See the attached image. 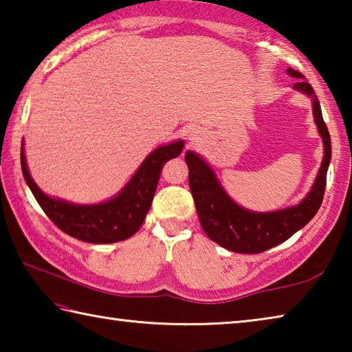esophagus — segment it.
I'll use <instances>...</instances> for the list:
<instances>
[{"mask_svg":"<svg viewBox=\"0 0 352 352\" xmlns=\"http://www.w3.org/2000/svg\"><path fill=\"white\" fill-rule=\"evenodd\" d=\"M201 132H200V130L199 129H190V132H189V140L190 141H192V142H197L199 140H200V135Z\"/></svg>","mask_w":352,"mask_h":352,"instance_id":"esophagus-1","label":"esophagus"}]
</instances>
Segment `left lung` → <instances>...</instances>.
Returning a JSON list of instances; mask_svg holds the SVG:
<instances>
[{
    "instance_id": "obj_1",
    "label": "left lung",
    "mask_w": 352,
    "mask_h": 352,
    "mask_svg": "<svg viewBox=\"0 0 352 352\" xmlns=\"http://www.w3.org/2000/svg\"><path fill=\"white\" fill-rule=\"evenodd\" d=\"M287 74L298 79L294 85L295 90L311 98L314 121L324 147L317 178L300 204L269 212L250 211L230 197L205 158L192 151L184 153V162L189 169V188L201 228L211 241L230 252L262 253L279 245L311 222L323 201L326 174L332 153L331 136L311 83L306 82V77L301 73L292 68H287Z\"/></svg>"
}]
</instances>
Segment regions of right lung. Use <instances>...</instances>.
I'll return each mask as SVG.
<instances>
[{
	"mask_svg": "<svg viewBox=\"0 0 352 352\" xmlns=\"http://www.w3.org/2000/svg\"><path fill=\"white\" fill-rule=\"evenodd\" d=\"M184 141L177 140L158 146L147 155L129 183L111 199L93 205L71 204L45 194L34 182L21 142L23 177L46 216L63 233L88 243H113L126 241L141 228L151 210L163 164L183 152Z\"/></svg>",
	"mask_w": 352,
	"mask_h": 352,
	"instance_id": "right-lung-1",
	"label": "right lung"
}]
</instances>
